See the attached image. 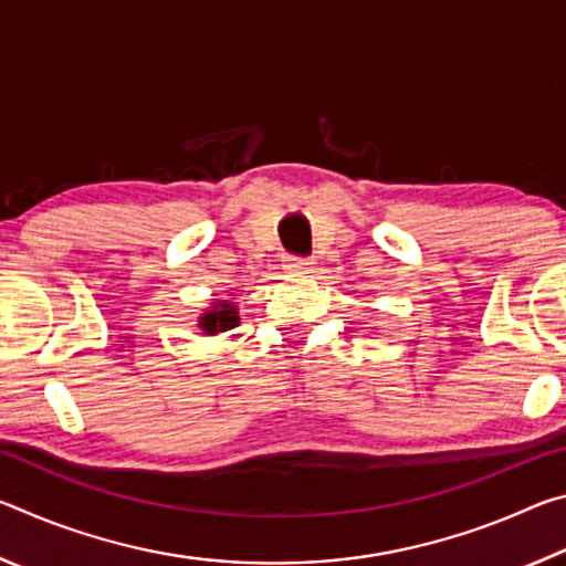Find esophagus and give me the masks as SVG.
Here are the masks:
<instances>
[{"mask_svg": "<svg viewBox=\"0 0 566 566\" xmlns=\"http://www.w3.org/2000/svg\"><path fill=\"white\" fill-rule=\"evenodd\" d=\"M284 270L290 272V274H310L312 262H310V260H302V256L286 254V256H284Z\"/></svg>", "mask_w": 566, "mask_h": 566, "instance_id": "esophagus-1", "label": "esophagus"}]
</instances>
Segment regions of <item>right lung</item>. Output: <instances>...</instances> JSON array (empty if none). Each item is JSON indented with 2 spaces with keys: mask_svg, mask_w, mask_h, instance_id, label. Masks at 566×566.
I'll return each instance as SVG.
<instances>
[{
  "mask_svg": "<svg viewBox=\"0 0 566 566\" xmlns=\"http://www.w3.org/2000/svg\"><path fill=\"white\" fill-rule=\"evenodd\" d=\"M237 324H239L237 304L234 302H227V300L214 302L202 314V317H199V329H202L205 334H219V332L234 329Z\"/></svg>",
  "mask_w": 566,
  "mask_h": 566,
  "instance_id": "add662e5",
  "label": "right lung"
}]
</instances>
